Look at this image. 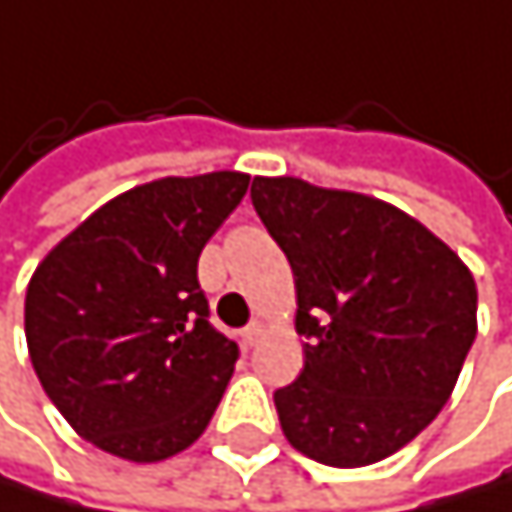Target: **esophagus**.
<instances>
[{"label": "esophagus", "instance_id": "esophagus-1", "mask_svg": "<svg viewBox=\"0 0 512 512\" xmlns=\"http://www.w3.org/2000/svg\"><path fill=\"white\" fill-rule=\"evenodd\" d=\"M241 336H244V342H247V345L253 348V345L259 342V336H262V323H250V326H247V329L241 332Z\"/></svg>", "mask_w": 512, "mask_h": 512}]
</instances>
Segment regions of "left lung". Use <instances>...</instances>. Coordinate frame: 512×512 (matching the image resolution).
Here are the masks:
<instances>
[{
    "label": "left lung",
    "instance_id": "obj_1",
    "mask_svg": "<svg viewBox=\"0 0 512 512\" xmlns=\"http://www.w3.org/2000/svg\"><path fill=\"white\" fill-rule=\"evenodd\" d=\"M253 207L296 277L305 369L274 391L293 449L329 467L394 455L440 415L476 339L470 268L369 195L256 176Z\"/></svg>",
    "mask_w": 512,
    "mask_h": 512
}]
</instances>
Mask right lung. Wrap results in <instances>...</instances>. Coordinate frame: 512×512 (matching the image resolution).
Wrapping results in <instances>:
<instances>
[{
    "mask_svg": "<svg viewBox=\"0 0 512 512\" xmlns=\"http://www.w3.org/2000/svg\"><path fill=\"white\" fill-rule=\"evenodd\" d=\"M247 186L238 170L164 176L106 201L39 262L27 348L82 440L152 464L210 424L238 345L207 320L198 256Z\"/></svg>",
    "mask_w": 512,
    "mask_h": 512,
    "instance_id": "add662e5",
    "label": "right lung"
}]
</instances>
